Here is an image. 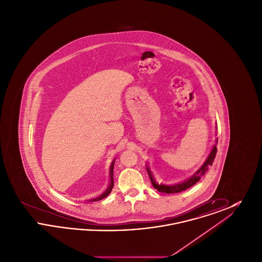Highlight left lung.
<instances>
[{"label": "left lung", "instance_id": "left-lung-1", "mask_svg": "<svg viewBox=\"0 0 262 262\" xmlns=\"http://www.w3.org/2000/svg\"><path fill=\"white\" fill-rule=\"evenodd\" d=\"M217 141H218V140L216 139V142H217ZM216 153H217V147H216V145H214L213 148H212L211 152H210V154H209V156L207 157V159L205 160L204 164L195 172V174H192L188 180L184 181V182H182V183H180V184L171 185V186H167V185H163V184L159 185V184H157V183L155 182V180H154V178H153V174L151 173V171H150V169L148 167H146V171H147V173H148L150 181H151L153 187H155L158 191L165 192V193H177V192H181V191H183V190H186L188 187H192L193 185H195V184L200 181V178H201L202 176H204V174L208 171V168H209L210 166H212L213 161H214V159H215V156H216Z\"/></svg>", "mask_w": 262, "mask_h": 262}]
</instances>
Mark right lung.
I'll list each match as a JSON object with an SVG mask.
<instances>
[{"label":"right lung","instance_id":"1","mask_svg":"<svg viewBox=\"0 0 262 262\" xmlns=\"http://www.w3.org/2000/svg\"><path fill=\"white\" fill-rule=\"evenodd\" d=\"M114 164H115V160L113 161L112 164H111V166H110V178H111V181H110V185H109V187H107V189L100 195L98 198H96V199H93V200H90L89 201H99V200H103V199H105V198H107L109 194H110V192L112 191L113 187H114V178H113V171H114Z\"/></svg>","mask_w":262,"mask_h":262}]
</instances>
